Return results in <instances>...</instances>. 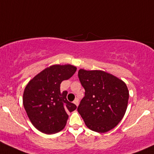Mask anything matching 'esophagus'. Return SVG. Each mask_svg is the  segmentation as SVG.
<instances>
[{"mask_svg": "<svg viewBox=\"0 0 154 154\" xmlns=\"http://www.w3.org/2000/svg\"><path fill=\"white\" fill-rule=\"evenodd\" d=\"M74 103L76 105V106H79V100H78V99H75V100H74Z\"/></svg>", "mask_w": 154, "mask_h": 154, "instance_id": "1", "label": "esophagus"}]
</instances>
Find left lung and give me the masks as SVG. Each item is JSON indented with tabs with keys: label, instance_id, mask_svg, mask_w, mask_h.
<instances>
[{
	"label": "left lung",
	"instance_id": "obj_1",
	"mask_svg": "<svg viewBox=\"0 0 154 154\" xmlns=\"http://www.w3.org/2000/svg\"><path fill=\"white\" fill-rule=\"evenodd\" d=\"M78 77L85 92L77 111L85 125L98 133L109 131L127 109L129 91L125 82L101 70L80 69Z\"/></svg>",
	"mask_w": 154,
	"mask_h": 154
}]
</instances>
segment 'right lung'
<instances>
[{"mask_svg":"<svg viewBox=\"0 0 154 154\" xmlns=\"http://www.w3.org/2000/svg\"><path fill=\"white\" fill-rule=\"evenodd\" d=\"M77 67L70 64L52 65L35 75L26 86L23 103L32 124L46 134L62 131L69 115L77 108L61 92L60 83L72 77Z\"/></svg>","mask_w":154,"mask_h":154,"instance_id":"right-lung-1","label":"right lung"}]
</instances>
